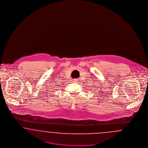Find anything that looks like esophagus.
Masks as SVG:
<instances>
[{
    "instance_id": "obj_1",
    "label": "esophagus",
    "mask_w": 148,
    "mask_h": 148,
    "mask_svg": "<svg viewBox=\"0 0 148 148\" xmlns=\"http://www.w3.org/2000/svg\"><path fill=\"white\" fill-rule=\"evenodd\" d=\"M73 80H74V82H77V81H78V79H77V78H75V79H74Z\"/></svg>"
}]
</instances>
